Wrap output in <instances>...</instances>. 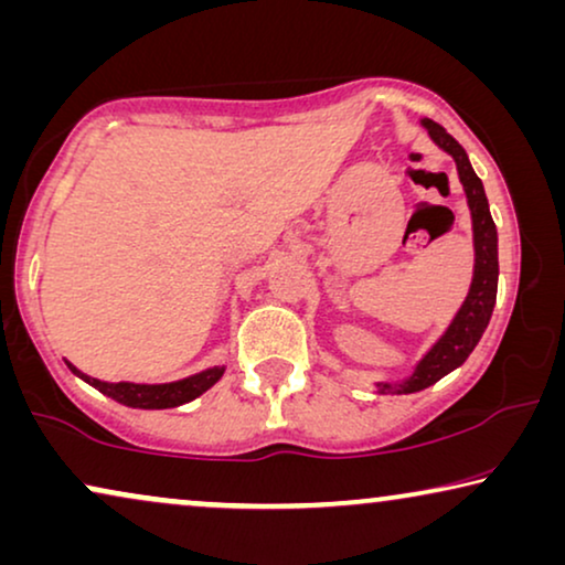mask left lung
I'll list each match as a JSON object with an SVG mask.
<instances>
[{"label": "left lung", "mask_w": 565, "mask_h": 565, "mask_svg": "<svg viewBox=\"0 0 565 565\" xmlns=\"http://www.w3.org/2000/svg\"><path fill=\"white\" fill-rule=\"evenodd\" d=\"M422 128L427 130L431 141H435L445 153H450L458 169V180L466 192L468 211H470V226H473V280H470L468 296L447 323L443 334L435 344L424 352V358L416 362L412 373L401 381H375V393H416L429 388L452 370H458L468 354L476 350L481 342L486 327H489L493 306H497V288H499V236L497 226H493L489 200H486L483 182L470 167V159L462 146L447 134L443 126L435 120L422 118Z\"/></svg>", "instance_id": "left-lung-1"}]
</instances>
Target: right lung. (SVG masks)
I'll return each instance as SVG.
<instances>
[{
  "mask_svg": "<svg viewBox=\"0 0 565 565\" xmlns=\"http://www.w3.org/2000/svg\"><path fill=\"white\" fill-rule=\"evenodd\" d=\"M64 362L76 377H82V381L89 383L92 388H97L99 393H105L107 398L118 401V404L130 406V408H174V406L190 404V401L203 396L207 388H213V385L223 377V373H226V365H215L172 383H130V381L110 383V381H99V377L82 373V370L72 365L68 360Z\"/></svg>",
  "mask_w": 565,
  "mask_h": 565,
  "instance_id": "1",
  "label": "right lung"
}]
</instances>
